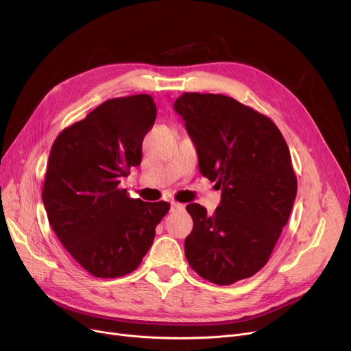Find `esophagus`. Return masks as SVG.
Listing matches in <instances>:
<instances>
[{"label": "esophagus", "instance_id": "1", "mask_svg": "<svg viewBox=\"0 0 351 351\" xmlns=\"http://www.w3.org/2000/svg\"><path fill=\"white\" fill-rule=\"evenodd\" d=\"M182 209H185V205L176 204V202H172V204H171V210H172V212H173V210H182Z\"/></svg>", "mask_w": 351, "mask_h": 351}]
</instances>
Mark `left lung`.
I'll return each instance as SVG.
<instances>
[{
	"label": "left lung",
	"mask_w": 351,
	"mask_h": 351,
	"mask_svg": "<svg viewBox=\"0 0 351 351\" xmlns=\"http://www.w3.org/2000/svg\"><path fill=\"white\" fill-rule=\"evenodd\" d=\"M173 109L196 146L200 173L222 189L213 215L186 206L188 263L219 286L252 278L267 263L296 199L287 143L267 117L226 95L186 92Z\"/></svg>",
	"instance_id": "left-lung-1"
}]
</instances>
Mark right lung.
Wrapping results in <instances>:
<instances>
[{
    "label": "right lung",
    "instance_id": "right-lung-1",
    "mask_svg": "<svg viewBox=\"0 0 351 351\" xmlns=\"http://www.w3.org/2000/svg\"><path fill=\"white\" fill-rule=\"evenodd\" d=\"M156 105L141 94L105 101L55 139L43 202L52 230L88 273L101 279L134 271L149 250L168 202L132 199L119 183L142 160Z\"/></svg>",
    "mask_w": 351,
    "mask_h": 351
}]
</instances>
